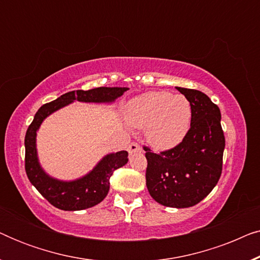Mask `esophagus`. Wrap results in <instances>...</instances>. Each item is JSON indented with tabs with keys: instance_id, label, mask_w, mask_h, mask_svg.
Returning <instances> with one entry per match:
<instances>
[{
	"instance_id": "obj_1",
	"label": "esophagus",
	"mask_w": 260,
	"mask_h": 260,
	"mask_svg": "<svg viewBox=\"0 0 260 260\" xmlns=\"http://www.w3.org/2000/svg\"><path fill=\"white\" fill-rule=\"evenodd\" d=\"M127 151H129L130 155H133L135 152H142L143 149H142L141 145L136 143V142H133V143H130L129 147H127Z\"/></svg>"
}]
</instances>
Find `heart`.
Here are the masks:
<instances>
[{
	"label": "heart",
	"instance_id": "obj_1",
	"mask_svg": "<svg viewBox=\"0 0 260 260\" xmlns=\"http://www.w3.org/2000/svg\"><path fill=\"white\" fill-rule=\"evenodd\" d=\"M125 119L131 126L144 129L152 148L168 150L187 136L191 122V106L183 95L150 91L130 99Z\"/></svg>",
	"mask_w": 260,
	"mask_h": 260
}]
</instances>
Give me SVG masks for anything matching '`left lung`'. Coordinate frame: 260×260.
Listing matches in <instances>:
<instances>
[{"mask_svg":"<svg viewBox=\"0 0 260 260\" xmlns=\"http://www.w3.org/2000/svg\"><path fill=\"white\" fill-rule=\"evenodd\" d=\"M191 106L190 129L179 145L155 154L144 147L148 161L147 188L166 207L197 205L216 186L222 170L225 136L221 113L208 95L191 88L176 87Z\"/></svg>","mask_w":260,"mask_h":260,"instance_id":"left-lung-1","label":"left lung"}]
</instances>
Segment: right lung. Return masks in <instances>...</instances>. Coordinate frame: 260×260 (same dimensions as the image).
<instances>
[{
    "label": "right lung",
    "instance_id": "add662e5",
    "mask_svg": "<svg viewBox=\"0 0 260 260\" xmlns=\"http://www.w3.org/2000/svg\"><path fill=\"white\" fill-rule=\"evenodd\" d=\"M127 87H97L92 90L67 92L55 101L42 105L35 113L24 137V168L30 183L54 207L62 211H81L104 200L110 189V177L116 169L127 163V151L104 156L86 175L73 181H61L49 176L41 168L37 151V131L46 117L74 101L84 103H113Z\"/></svg>",
    "mask_w": 260,
    "mask_h": 260
}]
</instances>
